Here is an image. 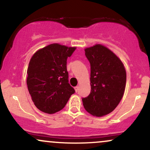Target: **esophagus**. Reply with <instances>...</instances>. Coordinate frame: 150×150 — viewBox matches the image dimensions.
I'll list each match as a JSON object with an SVG mask.
<instances>
[{
    "label": "esophagus",
    "mask_w": 150,
    "mask_h": 150,
    "mask_svg": "<svg viewBox=\"0 0 150 150\" xmlns=\"http://www.w3.org/2000/svg\"><path fill=\"white\" fill-rule=\"evenodd\" d=\"M78 89H79V87H77H77H75V92H77V91H78Z\"/></svg>",
    "instance_id": "34e87169"
}]
</instances>
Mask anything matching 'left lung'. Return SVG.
Wrapping results in <instances>:
<instances>
[{
  "mask_svg": "<svg viewBox=\"0 0 150 150\" xmlns=\"http://www.w3.org/2000/svg\"><path fill=\"white\" fill-rule=\"evenodd\" d=\"M85 51L90 63L91 92L82 99L83 106L93 116H105L112 112L123 97L126 72L116 54L101 44Z\"/></svg>",
  "mask_w": 150,
  "mask_h": 150,
  "instance_id": "8db88e82",
  "label": "left lung"
}]
</instances>
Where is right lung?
Returning <instances> with one entry per match:
<instances>
[{
	"label": "right lung",
	"mask_w": 150,
	"mask_h": 150,
	"mask_svg": "<svg viewBox=\"0 0 150 150\" xmlns=\"http://www.w3.org/2000/svg\"><path fill=\"white\" fill-rule=\"evenodd\" d=\"M76 48L52 44L33 55L27 69V85L38 109L54 113L65 107L75 89L68 83L67 58Z\"/></svg>",
	"instance_id": "add662e5"
}]
</instances>
